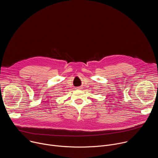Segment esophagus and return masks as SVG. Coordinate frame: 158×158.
<instances>
[{
    "instance_id": "34e87169",
    "label": "esophagus",
    "mask_w": 158,
    "mask_h": 158,
    "mask_svg": "<svg viewBox=\"0 0 158 158\" xmlns=\"http://www.w3.org/2000/svg\"><path fill=\"white\" fill-rule=\"evenodd\" d=\"M76 89H80V87H77Z\"/></svg>"
}]
</instances>
